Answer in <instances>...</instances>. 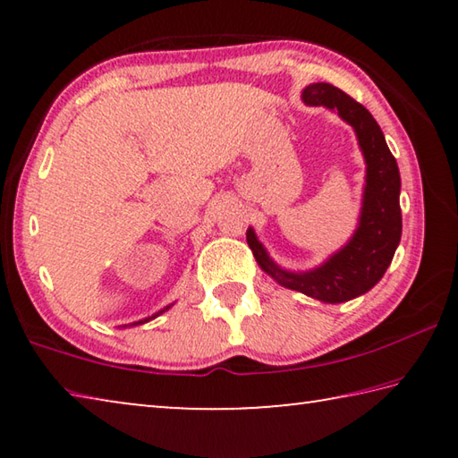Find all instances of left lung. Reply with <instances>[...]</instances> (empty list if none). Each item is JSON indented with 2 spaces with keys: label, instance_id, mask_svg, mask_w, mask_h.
<instances>
[{
  "label": "left lung",
  "instance_id": "left-lung-1",
  "mask_svg": "<svg viewBox=\"0 0 458 458\" xmlns=\"http://www.w3.org/2000/svg\"><path fill=\"white\" fill-rule=\"evenodd\" d=\"M301 98L309 106H325L337 113L355 131L366 161L358 228L337 252L309 270H289L276 265L250 226L246 230V242L259 267L284 289L299 291L321 303H345L374 289L400 244V172L382 129L366 106L327 82L309 84Z\"/></svg>",
  "mask_w": 458,
  "mask_h": 458
}]
</instances>
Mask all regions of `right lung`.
I'll list each match as a JSON object with an SVG mask.
<instances>
[{
    "label": "right lung",
    "mask_w": 458,
    "mask_h": 458,
    "mask_svg": "<svg viewBox=\"0 0 458 458\" xmlns=\"http://www.w3.org/2000/svg\"><path fill=\"white\" fill-rule=\"evenodd\" d=\"M172 305H174V303H172ZM172 305H167V307H164V309H161V311H157V313H155V315H151V317H145V319H141V321H135V323L123 325V327H135V325H143V323H147V321H151V319H155V317H159L161 313H165V311H167V309H169V307H172Z\"/></svg>",
    "instance_id": "right-lung-1"
}]
</instances>
